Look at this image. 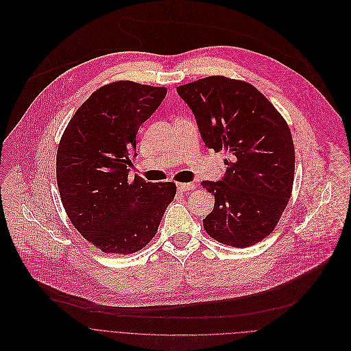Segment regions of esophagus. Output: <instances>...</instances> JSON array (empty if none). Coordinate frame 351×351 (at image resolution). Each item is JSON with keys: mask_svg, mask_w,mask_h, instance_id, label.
Segmentation results:
<instances>
[{"mask_svg": "<svg viewBox=\"0 0 351 351\" xmlns=\"http://www.w3.org/2000/svg\"><path fill=\"white\" fill-rule=\"evenodd\" d=\"M193 188V184L191 182H181V184H177V189L180 192H186V191H191Z\"/></svg>", "mask_w": 351, "mask_h": 351, "instance_id": "obj_1", "label": "esophagus"}]
</instances>
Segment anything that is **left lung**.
Masks as SVG:
<instances>
[{
    "instance_id": "1",
    "label": "left lung",
    "mask_w": 351,
    "mask_h": 351,
    "mask_svg": "<svg viewBox=\"0 0 351 351\" xmlns=\"http://www.w3.org/2000/svg\"><path fill=\"white\" fill-rule=\"evenodd\" d=\"M191 108L204 145L226 151L220 181H202L215 195V208L203 220L220 243L249 247L268 237L289 202L295 147L285 119L252 84L210 76L177 87Z\"/></svg>"
}]
</instances>
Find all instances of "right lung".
<instances>
[{"instance_id": "1", "label": "right lung", "mask_w": 351, "mask_h": 351, "mask_svg": "<svg viewBox=\"0 0 351 351\" xmlns=\"http://www.w3.org/2000/svg\"><path fill=\"white\" fill-rule=\"evenodd\" d=\"M166 87L116 82L77 109L58 147L56 180L67 217L104 253L131 254L156 235L174 182L128 178L136 132L159 108Z\"/></svg>"}]
</instances>
